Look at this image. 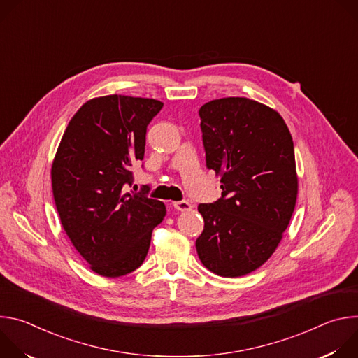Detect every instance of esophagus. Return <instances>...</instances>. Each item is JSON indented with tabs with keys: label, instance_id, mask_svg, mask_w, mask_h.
Listing matches in <instances>:
<instances>
[{
	"label": "esophagus",
	"instance_id": "34e87169",
	"mask_svg": "<svg viewBox=\"0 0 358 358\" xmlns=\"http://www.w3.org/2000/svg\"><path fill=\"white\" fill-rule=\"evenodd\" d=\"M173 207L177 210V211H181V213H185V211H189L192 208L191 203L188 201H177V202H173Z\"/></svg>",
	"mask_w": 358,
	"mask_h": 358
}]
</instances>
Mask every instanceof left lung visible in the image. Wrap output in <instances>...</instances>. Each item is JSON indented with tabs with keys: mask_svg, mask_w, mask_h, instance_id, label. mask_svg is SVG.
I'll return each mask as SVG.
<instances>
[{
	"mask_svg": "<svg viewBox=\"0 0 358 358\" xmlns=\"http://www.w3.org/2000/svg\"><path fill=\"white\" fill-rule=\"evenodd\" d=\"M199 117L207 167L221 176L222 194L198 206L196 253L215 275L243 276L272 257L294 211L293 140L276 110L246 97L211 100Z\"/></svg>",
	"mask_w": 358,
	"mask_h": 358,
	"instance_id": "left-lung-1",
	"label": "left lung"
}]
</instances>
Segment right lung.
I'll return each instance as SVG.
<instances>
[{"mask_svg": "<svg viewBox=\"0 0 358 358\" xmlns=\"http://www.w3.org/2000/svg\"><path fill=\"white\" fill-rule=\"evenodd\" d=\"M163 108L156 99L94 97L71 119L50 170L61 224L75 249L100 276L136 271L151 232L166 217L162 201L124 192L144 157L147 126Z\"/></svg>", "mask_w": 358, "mask_h": 358, "instance_id": "1", "label": "right lung"}]
</instances>
